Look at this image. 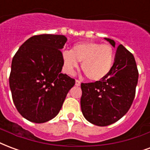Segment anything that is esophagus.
<instances>
[{"label": "esophagus", "instance_id": "1", "mask_svg": "<svg viewBox=\"0 0 150 150\" xmlns=\"http://www.w3.org/2000/svg\"><path fill=\"white\" fill-rule=\"evenodd\" d=\"M81 84V82L79 80H75V86H79Z\"/></svg>", "mask_w": 150, "mask_h": 150}]
</instances>
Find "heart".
Returning <instances> with one entry per match:
<instances>
[{
	"instance_id": "b5f03b06",
	"label": "heart",
	"mask_w": 150,
	"mask_h": 150,
	"mask_svg": "<svg viewBox=\"0 0 150 150\" xmlns=\"http://www.w3.org/2000/svg\"><path fill=\"white\" fill-rule=\"evenodd\" d=\"M64 70L73 75L82 62V70L87 78L99 81L111 71L115 62V50L110 44L85 42L74 46L72 51L64 50L61 53Z\"/></svg>"
}]
</instances>
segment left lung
I'll list each match as a JSON object with an SVG mask.
<instances>
[{
    "mask_svg": "<svg viewBox=\"0 0 150 150\" xmlns=\"http://www.w3.org/2000/svg\"><path fill=\"white\" fill-rule=\"evenodd\" d=\"M115 47V40L104 38ZM138 71L134 55L120 44L111 71L101 81L82 83V113L89 122L98 126L116 122L128 112L135 96Z\"/></svg>",
    "mask_w": 150,
    "mask_h": 150,
    "instance_id": "8db88e82",
    "label": "left lung"
}]
</instances>
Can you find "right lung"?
Returning a JSON list of instances; mask_svg holds the SVG:
<instances>
[{
	"label": "right lung",
	"instance_id": "add662e5",
	"mask_svg": "<svg viewBox=\"0 0 150 150\" xmlns=\"http://www.w3.org/2000/svg\"><path fill=\"white\" fill-rule=\"evenodd\" d=\"M63 35H34L20 47L12 61L9 86L13 103L27 120L44 123L58 115L75 79L61 73Z\"/></svg>",
	"mask_w": 150,
	"mask_h": 150
}]
</instances>
